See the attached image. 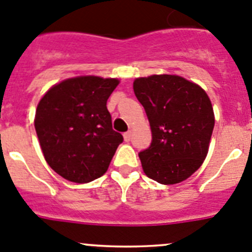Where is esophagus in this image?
<instances>
[{
	"label": "esophagus",
	"mask_w": 252,
	"mask_h": 252,
	"mask_svg": "<svg viewBox=\"0 0 252 252\" xmlns=\"http://www.w3.org/2000/svg\"><path fill=\"white\" fill-rule=\"evenodd\" d=\"M131 137H132V132H131V131H127V132L124 133V138L126 142H128V141L131 140Z\"/></svg>",
	"instance_id": "esophagus-1"
}]
</instances>
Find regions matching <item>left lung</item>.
I'll return each instance as SVG.
<instances>
[{
    "mask_svg": "<svg viewBox=\"0 0 252 252\" xmlns=\"http://www.w3.org/2000/svg\"><path fill=\"white\" fill-rule=\"evenodd\" d=\"M133 92L152 131L150 147L138 153L148 178L176 184L202 166L214 128V112L207 93L177 75L138 78Z\"/></svg>",
    "mask_w": 252,
    "mask_h": 252,
    "instance_id": "8db88e82",
    "label": "left lung"
}]
</instances>
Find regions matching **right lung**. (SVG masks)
Wrapping results in <instances>:
<instances>
[{"instance_id":"add662e5","label":"right lung","mask_w":252,"mask_h":252,"mask_svg":"<svg viewBox=\"0 0 252 252\" xmlns=\"http://www.w3.org/2000/svg\"><path fill=\"white\" fill-rule=\"evenodd\" d=\"M116 79L79 76L54 85L42 97L34 126L47 163L75 183L101 177L124 137L112 130L106 102Z\"/></svg>"}]
</instances>
